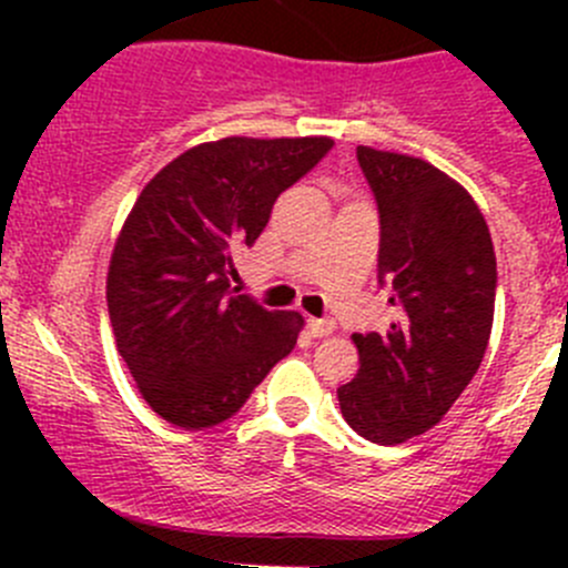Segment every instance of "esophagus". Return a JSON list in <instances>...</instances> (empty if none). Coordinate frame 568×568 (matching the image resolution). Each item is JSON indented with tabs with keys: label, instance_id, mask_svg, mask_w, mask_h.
<instances>
[{
	"label": "esophagus",
	"instance_id": "34e87169",
	"mask_svg": "<svg viewBox=\"0 0 568 568\" xmlns=\"http://www.w3.org/2000/svg\"><path fill=\"white\" fill-rule=\"evenodd\" d=\"M307 326H311L313 337H326L335 332V321L332 318H311L307 321Z\"/></svg>",
	"mask_w": 568,
	"mask_h": 568
}]
</instances>
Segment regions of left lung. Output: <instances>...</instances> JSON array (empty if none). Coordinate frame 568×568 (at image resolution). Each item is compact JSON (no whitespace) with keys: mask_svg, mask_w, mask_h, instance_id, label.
Instances as JSON below:
<instances>
[{"mask_svg":"<svg viewBox=\"0 0 568 568\" xmlns=\"http://www.w3.org/2000/svg\"><path fill=\"white\" fill-rule=\"evenodd\" d=\"M379 211V283L400 318L354 335L359 371L337 387L348 426L379 445L428 432L473 382L491 335L497 261L475 200L404 153L357 148Z\"/></svg>","mask_w":568,"mask_h":568,"instance_id":"8db88e82","label":"left lung"}]
</instances>
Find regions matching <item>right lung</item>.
I'll return each mask as SVG.
<instances>
[{
    "instance_id": "obj_1",
    "label": "right lung",
    "mask_w": 568,
    "mask_h": 568,
    "mask_svg": "<svg viewBox=\"0 0 568 568\" xmlns=\"http://www.w3.org/2000/svg\"><path fill=\"white\" fill-rule=\"evenodd\" d=\"M332 145L326 136L205 142L136 197L109 263V321L140 393L173 426L225 423L296 346L300 313L231 291V250L257 242L274 200Z\"/></svg>"
}]
</instances>
